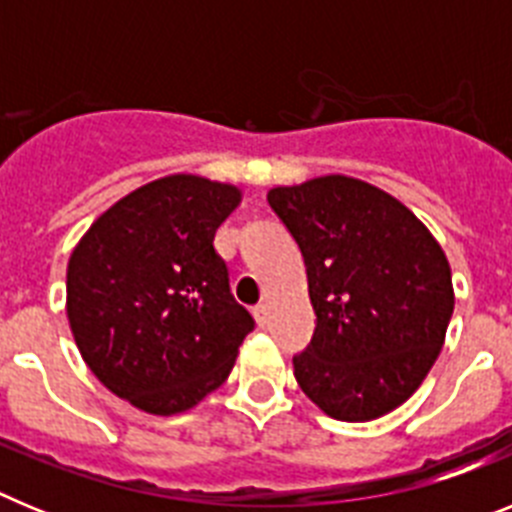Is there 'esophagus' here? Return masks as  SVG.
Instances as JSON below:
<instances>
[{"label":"esophagus","instance_id":"obj_1","mask_svg":"<svg viewBox=\"0 0 512 512\" xmlns=\"http://www.w3.org/2000/svg\"><path fill=\"white\" fill-rule=\"evenodd\" d=\"M253 318H256V323H259L261 328H264V325L269 323V307H266L264 302H259V305L253 307Z\"/></svg>","mask_w":512,"mask_h":512}]
</instances>
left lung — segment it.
I'll use <instances>...</instances> for the list:
<instances>
[{"instance_id": "obj_1", "label": "left lung", "mask_w": 512, "mask_h": 512, "mask_svg": "<svg viewBox=\"0 0 512 512\" xmlns=\"http://www.w3.org/2000/svg\"><path fill=\"white\" fill-rule=\"evenodd\" d=\"M307 266L318 315L292 359L325 415L364 423L408 400L441 354L454 312L446 253L392 194L330 174L266 194Z\"/></svg>"}]
</instances>
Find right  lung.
Listing matches in <instances>:
<instances>
[{
  "mask_svg": "<svg viewBox=\"0 0 512 512\" xmlns=\"http://www.w3.org/2000/svg\"><path fill=\"white\" fill-rule=\"evenodd\" d=\"M238 202L233 184L164 176L102 212L71 253L66 315L81 359L138 410L194 408L256 325L212 246Z\"/></svg>",
  "mask_w": 512,
  "mask_h": 512,
  "instance_id": "right-lung-1",
  "label": "right lung"
}]
</instances>
